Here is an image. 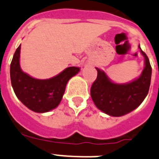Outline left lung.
Listing matches in <instances>:
<instances>
[{
    "label": "left lung",
    "instance_id": "1",
    "mask_svg": "<svg viewBox=\"0 0 159 159\" xmlns=\"http://www.w3.org/2000/svg\"><path fill=\"white\" fill-rule=\"evenodd\" d=\"M139 47L145 58V68L140 77L129 83H114L104 72L96 68L98 76L91 86V98L95 106L109 115L119 117L131 112L148 93L152 69L148 57Z\"/></svg>",
    "mask_w": 159,
    "mask_h": 159
}]
</instances>
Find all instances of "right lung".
Returning a JSON list of instances; mask_svg holds the SVG:
<instances>
[{
    "label": "right lung",
    "instance_id": "1",
    "mask_svg": "<svg viewBox=\"0 0 159 159\" xmlns=\"http://www.w3.org/2000/svg\"><path fill=\"white\" fill-rule=\"evenodd\" d=\"M20 50L19 45L10 65L11 83L15 94L34 112L45 113L53 110L61 101L68 81L78 74L80 69L72 66L49 79H36L20 70Z\"/></svg>",
    "mask_w": 159,
    "mask_h": 159
}]
</instances>
